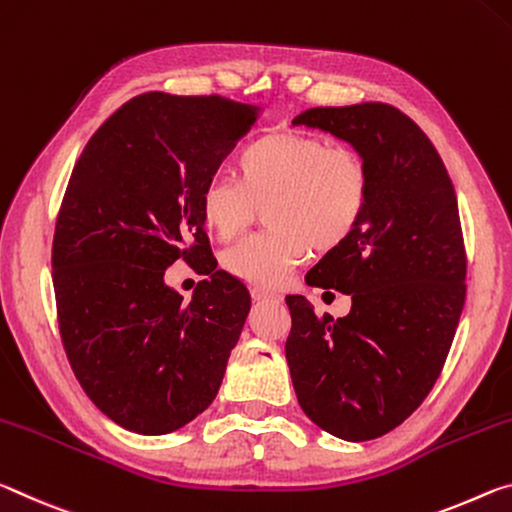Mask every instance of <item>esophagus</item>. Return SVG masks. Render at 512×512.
I'll return each instance as SVG.
<instances>
[{
	"instance_id": "esophagus-1",
	"label": "esophagus",
	"mask_w": 512,
	"mask_h": 512,
	"mask_svg": "<svg viewBox=\"0 0 512 512\" xmlns=\"http://www.w3.org/2000/svg\"><path fill=\"white\" fill-rule=\"evenodd\" d=\"M251 297H254L256 301H267V299H279V295H276V292H270V290H263V288H251Z\"/></svg>"
}]
</instances>
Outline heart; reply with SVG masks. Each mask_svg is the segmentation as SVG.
Masks as SVG:
<instances>
[{
    "instance_id": "heart-1",
    "label": "heart",
    "mask_w": 512,
    "mask_h": 512,
    "mask_svg": "<svg viewBox=\"0 0 512 512\" xmlns=\"http://www.w3.org/2000/svg\"><path fill=\"white\" fill-rule=\"evenodd\" d=\"M238 179L211 177L199 190L208 231L229 240L265 204L263 233L224 251L229 274L261 288L286 283L308 249L333 251L354 236L370 206L372 174L356 149L331 147L313 133L272 131L236 158Z\"/></svg>"
}]
</instances>
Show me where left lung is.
Instances as JSON below:
<instances>
[{"label":"left lung","instance_id":"left-lung-1","mask_svg":"<svg viewBox=\"0 0 512 512\" xmlns=\"http://www.w3.org/2000/svg\"><path fill=\"white\" fill-rule=\"evenodd\" d=\"M292 124L333 133L372 174L367 213L306 283L351 295V311L317 317L286 297V340L299 406L335 438H381L420 408L438 381L465 304L467 258L456 190L433 142L381 102L320 106Z\"/></svg>","mask_w":512,"mask_h":512}]
</instances>
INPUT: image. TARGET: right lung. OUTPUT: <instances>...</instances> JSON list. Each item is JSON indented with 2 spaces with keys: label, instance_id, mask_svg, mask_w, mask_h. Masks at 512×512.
<instances>
[{
  "label": "right lung",
  "instance_id": "1",
  "mask_svg": "<svg viewBox=\"0 0 512 512\" xmlns=\"http://www.w3.org/2000/svg\"><path fill=\"white\" fill-rule=\"evenodd\" d=\"M258 106L145 92L88 140L56 217L52 279L74 376L122 429L172 433L211 406L251 297L208 245L199 190ZM209 279L183 302L164 270Z\"/></svg>",
  "mask_w": 512,
  "mask_h": 512
}]
</instances>
